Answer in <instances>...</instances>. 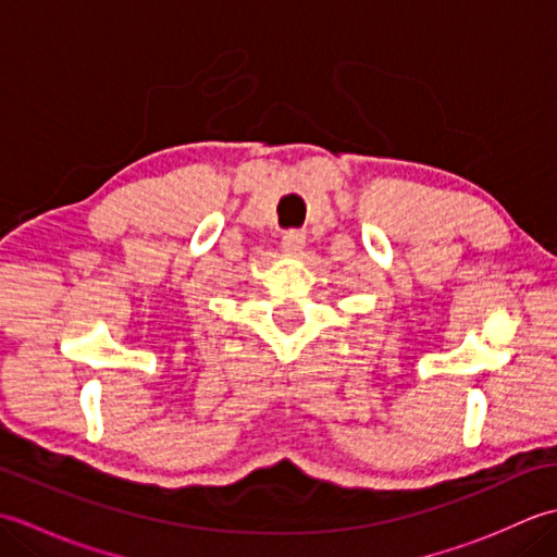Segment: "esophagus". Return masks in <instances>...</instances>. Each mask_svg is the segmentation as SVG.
Here are the masks:
<instances>
[{"instance_id":"1","label":"esophagus","mask_w":557,"mask_h":557,"mask_svg":"<svg viewBox=\"0 0 557 557\" xmlns=\"http://www.w3.org/2000/svg\"><path fill=\"white\" fill-rule=\"evenodd\" d=\"M282 248H285L287 253H301L306 248V234L301 230H289L285 232V236H282Z\"/></svg>"}]
</instances>
